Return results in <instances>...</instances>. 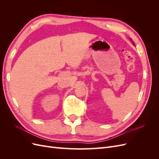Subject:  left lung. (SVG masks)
<instances>
[{
	"label": "left lung",
	"instance_id": "8db88e82",
	"mask_svg": "<svg viewBox=\"0 0 159 159\" xmlns=\"http://www.w3.org/2000/svg\"><path fill=\"white\" fill-rule=\"evenodd\" d=\"M133 44H134V42H133Z\"/></svg>",
	"mask_w": 159,
	"mask_h": 159
}]
</instances>
